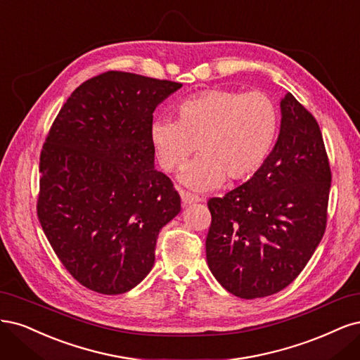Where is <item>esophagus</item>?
Here are the masks:
<instances>
[{
  "label": "esophagus",
  "instance_id": "34e87169",
  "mask_svg": "<svg viewBox=\"0 0 360 360\" xmlns=\"http://www.w3.org/2000/svg\"><path fill=\"white\" fill-rule=\"evenodd\" d=\"M181 199H182L184 205H191V203L202 202V197H199L197 194L185 191V190H181Z\"/></svg>",
  "mask_w": 360,
  "mask_h": 360
}]
</instances>
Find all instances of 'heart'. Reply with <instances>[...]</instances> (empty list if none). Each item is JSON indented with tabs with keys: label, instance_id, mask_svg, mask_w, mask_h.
Returning <instances> with one entry per match:
<instances>
[{
	"label": "heart",
	"instance_id": "obj_1",
	"mask_svg": "<svg viewBox=\"0 0 360 360\" xmlns=\"http://www.w3.org/2000/svg\"><path fill=\"white\" fill-rule=\"evenodd\" d=\"M178 120L150 125V142L161 166L181 169L197 150L181 181L194 190H211L224 179L247 181L266 165L280 131V110L263 91L206 89L178 104Z\"/></svg>",
	"mask_w": 360,
	"mask_h": 360
}]
</instances>
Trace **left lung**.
<instances>
[{
    "mask_svg": "<svg viewBox=\"0 0 360 360\" xmlns=\"http://www.w3.org/2000/svg\"><path fill=\"white\" fill-rule=\"evenodd\" d=\"M266 165L224 197L207 200V266L227 292H281L314 254L328 223L332 172L316 118L290 92Z\"/></svg>",
    "mask_w": 360,
    "mask_h": 360,
    "instance_id": "1",
    "label": "left lung"
}]
</instances>
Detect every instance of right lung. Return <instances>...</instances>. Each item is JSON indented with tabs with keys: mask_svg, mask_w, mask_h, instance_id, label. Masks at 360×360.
<instances>
[{
	"mask_svg": "<svg viewBox=\"0 0 360 360\" xmlns=\"http://www.w3.org/2000/svg\"><path fill=\"white\" fill-rule=\"evenodd\" d=\"M182 84L106 72L64 103L40 153L37 217L77 283L121 295L153 269L160 229L181 197L155 170L153 113Z\"/></svg>",
	"mask_w": 360,
	"mask_h": 360,
	"instance_id": "right-lung-1",
	"label": "right lung"
}]
</instances>
